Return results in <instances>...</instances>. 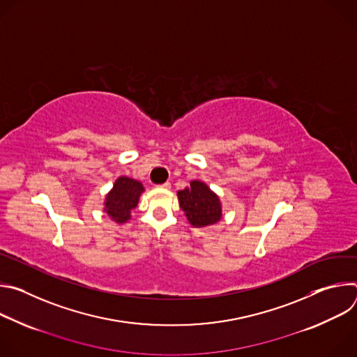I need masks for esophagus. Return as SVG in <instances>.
<instances>
[{"instance_id":"obj_1","label":"esophagus","mask_w":357,"mask_h":357,"mask_svg":"<svg viewBox=\"0 0 357 357\" xmlns=\"http://www.w3.org/2000/svg\"><path fill=\"white\" fill-rule=\"evenodd\" d=\"M158 188H162V189H169L171 188V183L169 182H165L162 185H158Z\"/></svg>"}]
</instances>
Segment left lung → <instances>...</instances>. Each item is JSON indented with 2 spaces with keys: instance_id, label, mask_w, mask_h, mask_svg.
Here are the masks:
<instances>
[{
  "instance_id": "8db88e82",
  "label": "left lung",
  "mask_w": 357,
  "mask_h": 357,
  "mask_svg": "<svg viewBox=\"0 0 357 357\" xmlns=\"http://www.w3.org/2000/svg\"><path fill=\"white\" fill-rule=\"evenodd\" d=\"M179 206L186 219L195 227H205L222 219V205L219 196L200 181H192L189 188L178 190Z\"/></svg>"
}]
</instances>
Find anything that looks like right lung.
I'll use <instances>...</instances> for the list:
<instances>
[{
	"label": "right lung",
	"mask_w": 357,
	"mask_h": 357,
	"mask_svg": "<svg viewBox=\"0 0 357 357\" xmlns=\"http://www.w3.org/2000/svg\"><path fill=\"white\" fill-rule=\"evenodd\" d=\"M142 192L144 186L141 182L128 176H120L106 196L105 212L116 223H126L131 218V211L137 208Z\"/></svg>",
	"instance_id": "add662e5"
}]
</instances>
